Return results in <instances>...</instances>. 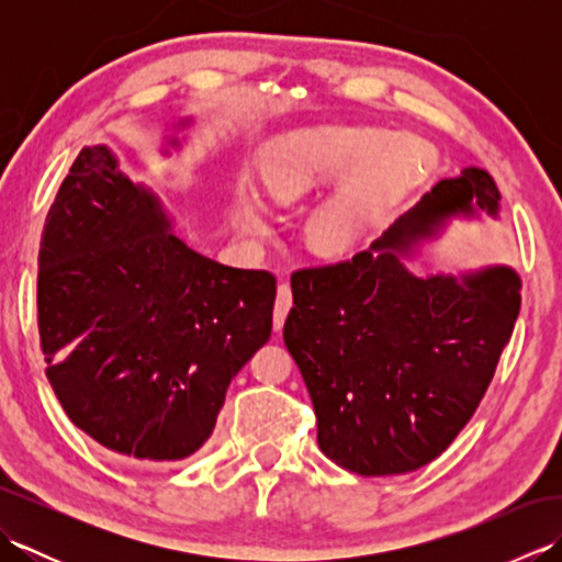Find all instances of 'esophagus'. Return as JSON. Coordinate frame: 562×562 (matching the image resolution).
<instances>
[{
    "label": "esophagus",
    "instance_id": "34e87169",
    "mask_svg": "<svg viewBox=\"0 0 562 562\" xmlns=\"http://www.w3.org/2000/svg\"><path fill=\"white\" fill-rule=\"evenodd\" d=\"M290 306H292V290L288 282H280L278 288V300H274V314H272V324L274 330H280L284 326V318L290 314Z\"/></svg>",
    "mask_w": 562,
    "mask_h": 562
}]
</instances>
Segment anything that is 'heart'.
<instances>
[{"instance_id": "1", "label": "heart", "mask_w": 562, "mask_h": 562, "mask_svg": "<svg viewBox=\"0 0 562 562\" xmlns=\"http://www.w3.org/2000/svg\"><path fill=\"white\" fill-rule=\"evenodd\" d=\"M417 148L413 155L409 149ZM416 157L408 167L392 159ZM432 161L429 149L408 135H391L374 125L306 127L272 139L258 154V176L278 202H296L314 190L341 181L326 202L308 214L304 238L321 258H345L362 241L381 212ZM238 207L248 234L268 232L262 202L254 190L238 188Z\"/></svg>"}]
</instances>
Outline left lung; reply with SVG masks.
<instances>
[{
  "mask_svg": "<svg viewBox=\"0 0 562 562\" xmlns=\"http://www.w3.org/2000/svg\"><path fill=\"white\" fill-rule=\"evenodd\" d=\"M475 207L497 217L491 173L439 181L350 260L292 272L284 345L314 403L318 447L360 475L423 469L471 420L519 316V274L420 278L396 250Z\"/></svg>",
  "mask_w": 562,
  "mask_h": 562,
  "instance_id": "1",
  "label": "left lung"
}]
</instances>
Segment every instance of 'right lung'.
I'll return each instance as SVG.
<instances>
[{
  "label": "right lung",
  "mask_w": 562,
  "mask_h": 562,
  "mask_svg": "<svg viewBox=\"0 0 562 562\" xmlns=\"http://www.w3.org/2000/svg\"><path fill=\"white\" fill-rule=\"evenodd\" d=\"M171 145H178L171 139ZM109 147H83L45 217L38 333L69 420L145 463L195 453L226 389L272 330L274 274L173 236Z\"/></svg>",
  "instance_id": "right-lung-1"
}]
</instances>
